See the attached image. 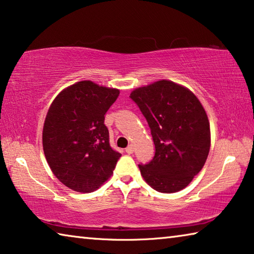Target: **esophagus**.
<instances>
[{"label": "esophagus", "mask_w": 254, "mask_h": 254, "mask_svg": "<svg viewBox=\"0 0 254 254\" xmlns=\"http://www.w3.org/2000/svg\"><path fill=\"white\" fill-rule=\"evenodd\" d=\"M126 152L128 153V154H131V153L134 152V145H133V144L128 145V147L126 149Z\"/></svg>", "instance_id": "34e87169"}]
</instances>
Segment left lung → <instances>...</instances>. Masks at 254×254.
I'll return each mask as SVG.
<instances>
[{"label": "left lung", "mask_w": 254, "mask_h": 254, "mask_svg": "<svg viewBox=\"0 0 254 254\" xmlns=\"http://www.w3.org/2000/svg\"><path fill=\"white\" fill-rule=\"evenodd\" d=\"M130 97L147 119L156 153L139 165L145 183L171 194L186 188L203 169L210 148L209 121L190 89L168 79L133 89Z\"/></svg>", "instance_id": "obj_1"}]
</instances>
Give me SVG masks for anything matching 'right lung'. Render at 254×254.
Masks as SVG:
<instances>
[{
    "instance_id": "right-lung-1",
    "label": "right lung",
    "mask_w": 254,
    "mask_h": 254,
    "mask_svg": "<svg viewBox=\"0 0 254 254\" xmlns=\"http://www.w3.org/2000/svg\"><path fill=\"white\" fill-rule=\"evenodd\" d=\"M120 89L81 80L64 88L51 103L42 128V147L53 174L78 192L97 190L121 153L111 148L104 115Z\"/></svg>"
}]
</instances>
